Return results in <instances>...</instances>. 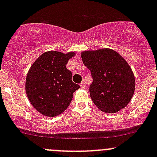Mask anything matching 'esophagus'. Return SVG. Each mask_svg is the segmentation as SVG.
Masks as SVG:
<instances>
[{
    "label": "esophagus",
    "mask_w": 157,
    "mask_h": 157,
    "mask_svg": "<svg viewBox=\"0 0 157 157\" xmlns=\"http://www.w3.org/2000/svg\"><path fill=\"white\" fill-rule=\"evenodd\" d=\"M80 88H82V89L86 88V84H85L84 82H82V83L80 84Z\"/></svg>",
    "instance_id": "esophagus-1"
}]
</instances>
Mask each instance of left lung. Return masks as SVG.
Masks as SVG:
<instances>
[{
    "label": "left lung",
    "mask_w": 157,
    "mask_h": 157,
    "mask_svg": "<svg viewBox=\"0 0 157 157\" xmlns=\"http://www.w3.org/2000/svg\"><path fill=\"white\" fill-rule=\"evenodd\" d=\"M81 58L93 77L90 93L93 103L106 113L124 108L135 90L134 75L124 58L110 48L84 51Z\"/></svg>",
    "instance_id": "8db88e82"
}]
</instances>
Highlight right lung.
I'll return each instance as SVG.
<instances>
[{
	"label": "right lung",
	"mask_w": 157,
	"mask_h": 157,
	"mask_svg": "<svg viewBox=\"0 0 157 157\" xmlns=\"http://www.w3.org/2000/svg\"><path fill=\"white\" fill-rule=\"evenodd\" d=\"M74 52L67 54L49 51L41 55L32 64L26 79V93L36 110L48 117L59 115L67 109L73 93L80 86L71 80L67 69Z\"/></svg>",
	"instance_id": "1"
}]
</instances>
